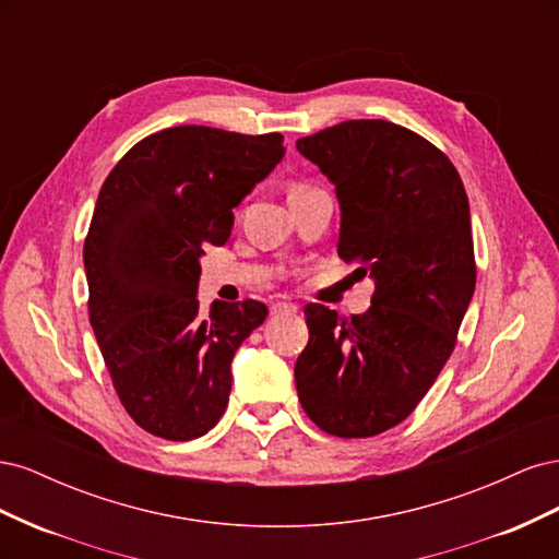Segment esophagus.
<instances>
[{
  "instance_id": "1",
  "label": "esophagus",
  "mask_w": 559,
  "mask_h": 559,
  "mask_svg": "<svg viewBox=\"0 0 559 559\" xmlns=\"http://www.w3.org/2000/svg\"><path fill=\"white\" fill-rule=\"evenodd\" d=\"M296 310H298L296 302H286V300H277V302H273V308H270V312H273L275 317H280V314H292V312H296Z\"/></svg>"
}]
</instances>
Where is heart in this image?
<instances>
[{
  "mask_svg": "<svg viewBox=\"0 0 559 559\" xmlns=\"http://www.w3.org/2000/svg\"><path fill=\"white\" fill-rule=\"evenodd\" d=\"M298 186H302V183H296V186H294V189H298Z\"/></svg>",
  "mask_w": 559,
  "mask_h": 559,
  "instance_id": "b5f03b06",
  "label": "heart"
}]
</instances>
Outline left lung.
I'll use <instances>...</instances> for the list:
<instances>
[{
    "instance_id": "left-lung-1",
    "label": "left lung",
    "mask_w": 559,
    "mask_h": 559,
    "mask_svg": "<svg viewBox=\"0 0 559 559\" xmlns=\"http://www.w3.org/2000/svg\"><path fill=\"white\" fill-rule=\"evenodd\" d=\"M296 148L335 183L337 257L376 282L366 314L306 308L298 401L331 436H378L417 408L454 349L476 289L468 198L441 148L380 118L343 121Z\"/></svg>"
}]
</instances>
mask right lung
Returning <instances> with one entry per match:
<instances>
[{
    "label": "right lung",
    "mask_w": 559,
    "mask_h": 559,
    "mask_svg": "<svg viewBox=\"0 0 559 559\" xmlns=\"http://www.w3.org/2000/svg\"><path fill=\"white\" fill-rule=\"evenodd\" d=\"M280 132L177 126L116 163L83 242L88 314L126 413L167 441H193L222 419L230 361L267 308L195 296L200 257L222 247L233 207L282 160Z\"/></svg>",
    "instance_id": "1"
}]
</instances>
